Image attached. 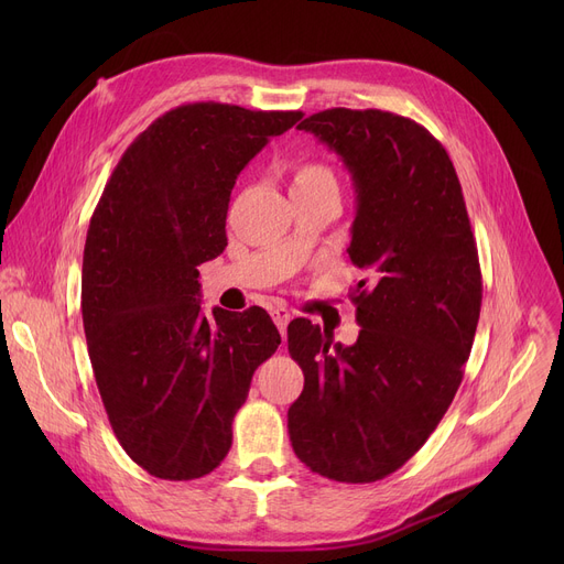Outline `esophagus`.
Returning <instances> with one entry per match:
<instances>
[{"instance_id":"34e87169","label":"esophagus","mask_w":564,"mask_h":564,"mask_svg":"<svg viewBox=\"0 0 564 564\" xmlns=\"http://www.w3.org/2000/svg\"><path fill=\"white\" fill-rule=\"evenodd\" d=\"M272 319H274V324L279 327L281 336H285V327H288V322L292 319V313L285 306H276V308H272Z\"/></svg>"}]
</instances>
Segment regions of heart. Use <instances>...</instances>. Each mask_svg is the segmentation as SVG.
Masks as SVG:
<instances>
[{"label": "heart", "instance_id": "b5f03b06", "mask_svg": "<svg viewBox=\"0 0 564 564\" xmlns=\"http://www.w3.org/2000/svg\"><path fill=\"white\" fill-rule=\"evenodd\" d=\"M322 183H336L334 173L327 164L311 158H302L294 162V185H322Z\"/></svg>", "mask_w": 564, "mask_h": 564}]
</instances>
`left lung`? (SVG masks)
<instances>
[{
	"instance_id": "1",
	"label": "left lung",
	"mask_w": 564,
	"mask_h": 564,
	"mask_svg": "<svg viewBox=\"0 0 564 564\" xmlns=\"http://www.w3.org/2000/svg\"><path fill=\"white\" fill-rule=\"evenodd\" d=\"M297 128L351 175L347 253L370 283L351 294L361 332L349 347L311 319L290 322L304 391L288 432L319 476L375 482L421 451L459 389L482 304L478 247L446 148L416 121L336 107Z\"/></svg>"
}]
</instances>
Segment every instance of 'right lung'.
<instances>
[{"label": "right lung", "instance_id": "1", "mask_svg": "<svg viewBox=\"0 0 564 564\" xmlns=\"http://www.w3.org/2000/svg\"><path fill=\"white\" fill-rule=\"evenodd\" d=\"M302 111L194 102L160 116L116 164L88 224L82 319L111 430L143 470L194 480L232 443V419L281 336L272 317L200 308L240 171Z\"/></svg>", "mask_w": 564, "mask_h": 564}]
</instances>
